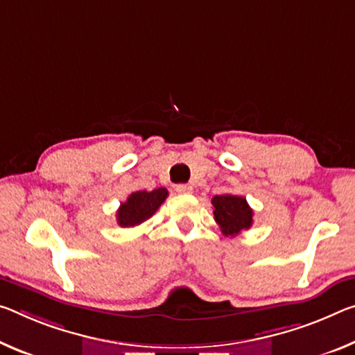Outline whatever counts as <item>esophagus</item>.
Instances as JSON below:
<instances>
[{
	"label": "esophagus",
	"instance_id": "1",
	"mask_svg": "<svg viewBox=\"0 0 355 355\" xmlns=\"http://www.w3.org/2000/svg\"><path fill=\"white\" fill-rule=\"evenodd\" d=\"M175 191L178 194H191L193 193V187L191 184H177Z\"/></svg>",
	"mask_w": 355,
	"mask_h": 355
}]
</instances>
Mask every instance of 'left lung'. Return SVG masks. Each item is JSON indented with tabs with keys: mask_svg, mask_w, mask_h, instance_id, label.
Masks as SVG:
<instances>
[{
	"mask_svg": "<svg viewBox=\"0 0 355 355\" xmlns=\"http://www.w3.org/2000/svg\"><path fill=\"white\" fill-rule=\"evenodd\" d=\"M213 215L221 232L230 237L239 235L241 230H248L252 226V213L245 198L232 194L215 196L211 199Z\"/></svg>",
	"mask_w": 355,
	"mask_h": 355,
	"instance_id": "8db88e82",
	"label": "left lung"
}]
</instances>
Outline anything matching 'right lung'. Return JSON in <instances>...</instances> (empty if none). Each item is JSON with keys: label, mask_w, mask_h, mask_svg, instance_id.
I'll use <instances>...</instances> for the list:
<instances>
[{"label": "right lung", "mask_w": 355, "mask_h": 355, "mask_svg": "<svg viewBox=\"0 0 355 355\" xmlns=\"http://www.w3.org/2000/svg\"><path fill=\"white\" fill-rule=\"evenodd\" d=\"M167 196L168 193L166 188H156L153 191H136L118 208L116 223L121 227L139 226V224H142L155 215Z\"/></svg>", "instance_id": "1"}]
</instances>
